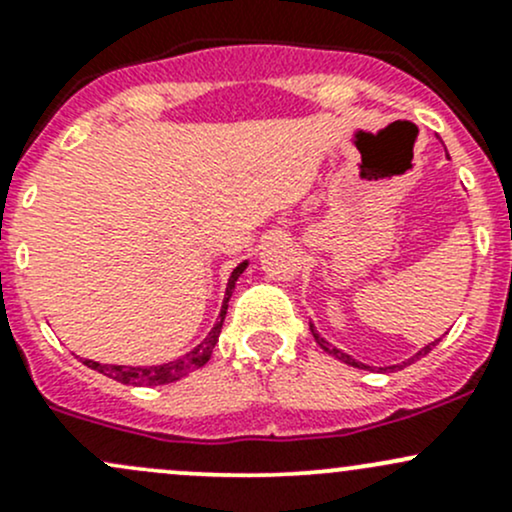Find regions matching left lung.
Segmentation results:
<instances>
[{"label":"left lung","instance_id":"8db88e82","mask_svg":"<svg viewBox=\"0 0 512 512\" xmlns=\"http://www.w3.org/2000/svg\"><path fill=\"white\" fill-rule=\"evenodd\" d=\"M447 158H449V153H447ZM310 329H312V337H315V339H317V344H320V349H324V351H327V354H329V356H334V359L344 361V364H349V366H354V368H364V371H373V366H368V364H361V361H359V359H354V356H351V354H346V351H342V349H337V346H334V344H329V342H327V339H324V337H322V334H320V332H317V327H315V324H312V322H310ZM437 344H439V339H434V342H432V344L422 346V349H420V351H417V354H412V356H410V359L400 361V364H393V366H381V368H378V371H383V373H386V371H400V368H405V366L415 364V361H417V359H422V356H427V354H430V351H432V349H434V346H437Z\"/></svg>","mask_w":512,"mask_h":512}]
</instances>
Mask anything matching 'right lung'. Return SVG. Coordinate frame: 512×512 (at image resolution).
Returning <instances> with one entry per match:
<instances>
[{
    "instance_id": "obj_1",
    "label": "right lung",
    "mask_w": 512,
    "mask_h": 512,
    "mask_svg": "<svg viewBox=\"0 0 512 512\" xmlns=\"http://www.w3.org/2000/svg\"><path fill=\"white\" fill-rule=\"evenodd\" d=\"M246 266H249V261L239 263V266H236L232 271V276H229L227 290H224L222 310H219V317H217V322H214V327L210 329V334H207V337L202 339V342L197 344L195 349H190L188 354L180 356V359H173V361H168V364H158V366L100 364V361H92V359H82V364H85L87 368H92V371L102 373V376L114 378V381L124 383V386H166V383L180 381V378L188 376V373L197 371V368H202L207 364V361H210L214 344H217L219 332H222L224 317H227L229 298H232V293L236 288V280H239L241 273L246 271Z\"/></svg>"
}]
</instances>
